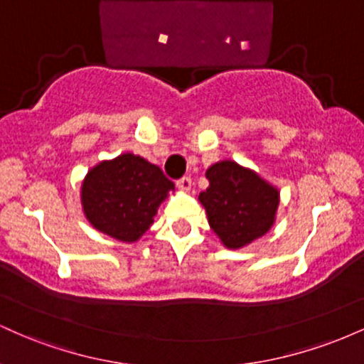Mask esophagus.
Here are the masks:
<instances>
[{
  "label": "esophagus",
  "instance_id": "34e87169",
  "mask_svg": "<svg viewBox=\"0 0 364 364\" xmlns=\"http://www.w3.org/2000/svg\"><path fill=\"white\" fill-rule=\"evenodd\" d=\"M176 186L179 188V190L188 191L191 188V179L188 176H183L181 179H178V181H176Z\"/></svg>",
  "mask_w": 364,
  "mask_h": 364
}]
</instances>
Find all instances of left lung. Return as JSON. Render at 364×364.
<instances>
[{
  "instance_id": "left-lung-1",
  "label": "left lung",
  "mask_w": 364,
  "mask_h": 364,
  "mask_svg": "<svg viewBox=\"0 0 364 364\" xmlns=\"http://www.w3.org/2000/svg\"><path fill=\"white\" fill-rule=\"evenodd\" d=\"M205 176L208 188L198 200L210 228L228 248H243L269 232L279 207L277 188L232 161L210 166Z\"/></svg>"
}]
</instances>
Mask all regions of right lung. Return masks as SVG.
<instances>
[{"instance_id":"add662e5","label":"right lung","mask_w":364,"mask_h":364,"mask_svg":"<svg viewBox=\"0 0 364 364\" xmlns=\"http://www.w3.org/2000/svg\"><path fill=\"white\" fill-rule=\"evenodd\" d=\"M174 183L144 157L121 154L92 168L82 183V205L95 229L133 243L152 225Z\"/></svg>"}]
</instances>
